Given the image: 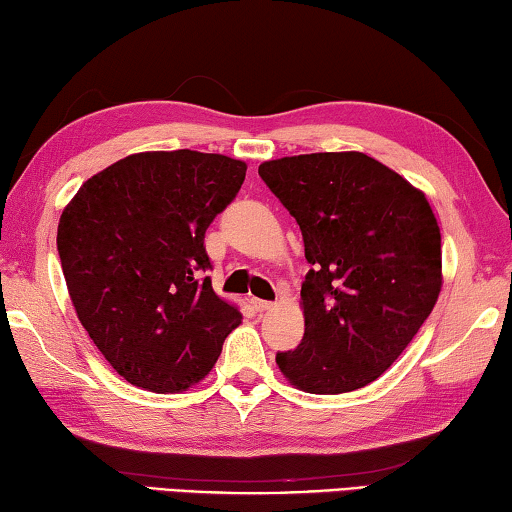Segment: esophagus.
<instances>
[{"instance_id": "1", "label": "esophagus", "mask_w": 512, "mask_h": 512, "mask_svg": "<svg viewBox=\"0 0 512 512\" xmlns=\"http://www.w3.org/2000/svg\"><path fill=\"white\" fill-rule=\"evenodd\" d=\"M251 306H254L256 312H265V310H272L274 303L272 301H263V299H251Z\"/></svg>"}]
</instances>
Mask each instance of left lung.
<instances>
[{
  "instance_id": "8db88e82",
  "label": "left lung",
  "mask_w": 512,
  "mask_h": 512,
  "mask_svg": "<svg viewBox=\"0 0 512 512\" xmlns=\"http://www.w3.org/2000/svg\"><path fill=\"white\" fill-rule=\"evenodd\" d=\"M258 175L297 220L312 265L306 333L276 364L308 393L362 389L398 360L441 292L432 206L364 152L283 157Z\"/></svg>"
}]
</instances>
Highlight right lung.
Listing matches in <instances>:
<instances>
[{
	"instance_id": "add662e5",
	"label": "right lung",
	"mask_w": 512,
	"mask_h": 512,
	"mask_svg": "<svg viewBox=\"0 0 512 512\" xmlns=\"http://www.w3.org/2000/svg\"><path fill=\"white\" fill-rule=\"evenodd\" d=\"M247 166L195 150L139 152L80 186L62 211L58 254L76 315L134 387L200 382L242 315L222 301L204 233L236 200Z\"/></svg>"
}]
</instances>
